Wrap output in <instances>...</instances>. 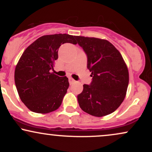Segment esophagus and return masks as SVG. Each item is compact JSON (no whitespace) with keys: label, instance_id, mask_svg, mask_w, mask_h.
Masks as SVG:
<instances>
[{"label":"esophagus","instance_id":"obj_1","mask_svg":"<svg viewBox=\"0 0 152 152\" xmlns=\"http://www.w3.org/2000/svg\"><path fill=\"white\" fill-rule=\"evenodd\" d=\"M69 83H70V84H73V83H75L74 80L73 79V78H69Z\"/></svg>","mask_w":152,"mask_h":152}]
</instances>
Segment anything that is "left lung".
Returning <instances> with one entry per match:
<instances>
[{
    "instance_id": "1",
    "label": "left lung",
    "mask_w": 152,
    "mask_h": 152,
    "mask_svg": "<svg viewBox=\"0 0 152 152\" xmlns=\"http://www.w3.org/2000/svg\"><path fill=\"white\" fill-rule=\"evenodd\" d=\"M87 56V68L92 77L83 84L78 102L87 114L101 117L118 109L126 96L129 71L120 52L107 40L75 36Z\"/></svg>"
}]
</instances>
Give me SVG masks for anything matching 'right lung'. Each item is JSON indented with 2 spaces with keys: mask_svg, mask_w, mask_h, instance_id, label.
Segmentation results:
<instances>
[{
  "mask_svg": "<svg viewBox=\"0 0 152 152\" xmlns=\"http://www.w3.org/2000/svg\"><path fill=\"white\" fill-rule=\"evenodd\" d=\"M76 44L69 34L46 35L38 38L23 53L15 69V83L20 100L35 113L47 114L58 109L69 86L66 76L51 73L59 47Z\"/></svg>",
  "mask_w": 152,
  "mask_h": 152,
  "instance_id": "add662e5",
  "label": "right lung"
}]
</instances>
